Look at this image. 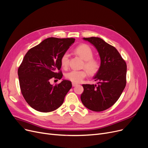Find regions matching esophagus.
Returning a JSON list of instances; mask_svg holds the SVG:
<instances>
[{
	"label": "esophagus",
	"mask_w": 148,
	"mask_h": 148,
	"mask_svg": "<svg viewBox=\"0 0 148 148\" xmlns=\"http://www.w3.org/2000/svg\"><path fill=\"white\" fill-rule=\"evenodd\" d=\"M72 85H73V87H74V86H76L77 85H78V84L76 83H74V82H73V83H72Z\"/></svg>",
	"instance_id": "1"
}]
</instances>
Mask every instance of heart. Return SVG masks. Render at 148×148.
Instances as JSON below:
<instances>
[{
    "mask_svg": "<svg viewBox=\"0 0 148 148\" xmlns=\"http://www.w3.org/2000/svg\"><path fill=\"white\" fill-rule=\"evenodd\" d=\"M75 52L84 60V66L86 68L89 73L91 74H94L98 72L99 69V62L93 58L94 52L88 45L82 44L76 47ZM69 60V54L65 52L63 54L60 58V64L62 66L65 68L68 66ZM87 75L86 70H71L68 72L65 77L66 78L74 83H80Z\"/></svg>",
    "mask_w": 148,
    "mask_h": 148,
    "instance_id": "1",
    "label": "heart"
}]
</instances>
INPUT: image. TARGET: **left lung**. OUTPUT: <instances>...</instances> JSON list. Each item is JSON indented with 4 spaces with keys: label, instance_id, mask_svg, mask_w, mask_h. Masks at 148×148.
Listing matches in <instances>:
<instances>
[{
    "label": "left lung",
    "instance_id": "obj_1",
    "mask_svg": "<svg viewBox=\"0 0 148 148\" xmlns=\"http://www.w3.org/2000/svg\"><path fill=\"white\" fill-rule=\"evenodd\" d=\"M97 50L100 66L93 77L97 84H83V104L88 109L101 112L112 107L119 98L126 86L127 64L113 46L98 37L83 38Z\"/></svg>",
    "mask_w": 148,
    "mask_h": 148
}]
</instances>
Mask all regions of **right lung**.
<instances>
[{
    "instance_id": "1",
    "label": "right lung",
    "mask_w": 148,
    "mask_h": 148,
    "mask_svg": "<svg viewBox=\"0 0 148 148\" xmlns=\"http://www.w3.org/2000/svg\"><path fill=\"white\" fill-rule=\"evenodd\" d=\"M75 41L74 38H47L30 49L18 69L22 95L27 104L41 112L56 110L72 87L71 82L63 79L53 86L50 80L61 79L60 58Z\"/></svg>"
}]
</instances>
